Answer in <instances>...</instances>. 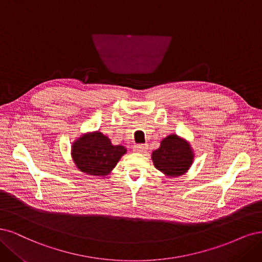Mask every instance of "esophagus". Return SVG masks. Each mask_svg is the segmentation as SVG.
<instances>
[{"mask_svg":"<svg viewBox=\"0 0 262 262\" xmlns=\"http://www.w3.org/2000/svg\"><path fill=\"white\" fill-rule=\"evenodd\" d=\"M133 150L135 152H138V154H145L146 151L148 150V146L147 145H137L133 148Z\"/></svg>","mask_w":262,"mask_h":262,"instance_id":"esophagus-1","label":"esophagus"}]
</instances>
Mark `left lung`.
<instances>
[{"label": "left lung", "mask_w": 262, "mask_h": 262, "mask_svg": "<svg viewBox=\"0 0 262 262\" xmlns=\"http://www.w3.org/2000/svg\"><path fill=\"white\" fill-rule=\"evenodd\" d=\"M151 159L157 170L167 177H177L187 173L195 160L190 142L176 134H171L152 151Z\"/></svg>", "instance_id": "1"}]
</instances>
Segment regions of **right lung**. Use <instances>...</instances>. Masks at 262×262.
I'll use <instances>...</instances> for the list:
<instances>
[{
	"label": "right lung",
	"instance_id": "add662e5",
	"mask_svg": "<svg viewBox=\"0 0 262 262\" xmlns=\"http://www.w3.org/2000/svg\"><path fill=\"white\" fill-rule=\"evenodd\" d=\"M127 152L122 145H113L99 130L81 134L72 142L71 156L76 167L82 173L106 176L113 171L121 158Z\"/></svg>",
	"mask_w": 262,
	"mask_h": 262
}]
</instances>
